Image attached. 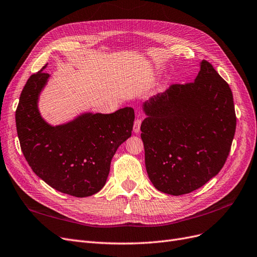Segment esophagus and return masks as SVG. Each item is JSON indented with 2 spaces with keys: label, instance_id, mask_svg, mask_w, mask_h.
I'll use <instances>...</instances> for the list:
<instances>
[{
  "label": "esophagus",
  "instance_id": "34e87169",
  "mask_svg": "<svg viewBox=\"0 0 257 257\" xmlns=\"http://www.w3.org/2000/svg\"><path fill=\"white\" fill-rule=\"evenodd\" d=\"M141 123H142V118L138 117L134 123V132L135 134H139L141 130Z\"/></svg>",
  "mask_w": 257,
  "mask_h": 257
}]
</instances>
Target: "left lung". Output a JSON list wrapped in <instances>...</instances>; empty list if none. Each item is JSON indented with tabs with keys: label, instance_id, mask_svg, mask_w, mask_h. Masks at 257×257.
Wrapping results in <instances>:
<instances>
[{
	"label": "left lung",
	"instance_id": "8db88e82",
	"mask_svg": "<svg viewBox=\"0 0 257 257\" xmlns=\"http://www.w3.org/2000/svg\"><path fill=\"white\" fill-rule=\"evenodd\" d=\"M194 82L174 84L142 104L145 165L158 191L192 193L223 167L235 135L233 94L205 60Z\"/></svg>",
	"mask_w": 257,
	"mask_h": 257
}]
</instances>
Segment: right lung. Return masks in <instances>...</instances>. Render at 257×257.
<instances>
[{
  "instance_id": "right-lung-1",
  "label": "right lung",
  "mask_w": 257,
  "mask_h": 257,
  "mask_svg": "<svg viewBox=\"0 0 257 257\" xmlns=\"http://www.w3.org/2000/svg\"><path fill=\"white\" fill-rule=\"evenodd\" d=\"M43 68L28 78L16 111L22 153L33 172L56 191L83 198L107 182L117 148L131 137L135 110L82 112L60 125L46 121L38 107L50 74Z\"/></svg>"
}]
</instances>
